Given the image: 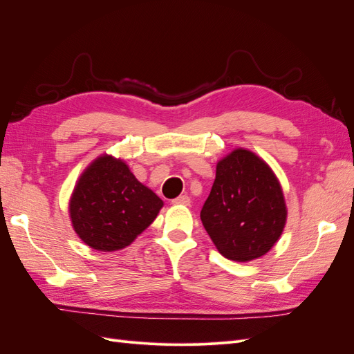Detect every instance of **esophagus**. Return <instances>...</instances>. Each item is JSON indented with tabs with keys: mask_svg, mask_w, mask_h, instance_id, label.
<instances>
[{
	"mask_svg": "<svg viewBox=\"0 0 354 354\" xmlns=\"http://www.w3.org/2000/svg\"><path fill=\"white\" fill-rule=\"evenodd\" d=\"M173 203L174 205H186L187 207V205H190V198L187 195H181V196L173 199Z\"/></svg>",
	"mask_w": 354,
	"mask_h": 354,
	"instance_id": "esophagus-1",
	"label": "esophagus"
}]
</instances>
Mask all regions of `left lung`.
Masks as SVG:
<instances>
[{"label":"left lung","instance_id":"1","mask_svg":"<svg viewBox=\"0 0 354 354\" xmlns=\"http://www.w3.org/2000/svg\"><path fill=\"white\" fill-rule=\"evenodd\" d=\"M286 216L282 186L264 159L238 147L218 160L201 220L223 257L260 259L279 241Z\"/></svg>","mask_w":354,"mask_h":354}]
</instances>
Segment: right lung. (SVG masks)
<instances>
[{
	"instance_id": "add662e5",
	"label": "right lung",
	"mask_w": 354,
	"mask_h": 354,
	"mask_svg": "<svg viewBox=\"0 0 354 354\" xmlns=\"http://www.w3.org/2000/svg\"><path fill=\"white\" fill-rule=\"evenodd\" d=\"M164 202L125 160L100 155L84 169L69 201L72 227L95 251H120L151 226Z\"/></svg>"
}]
</instances>
